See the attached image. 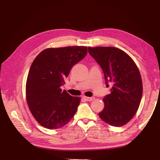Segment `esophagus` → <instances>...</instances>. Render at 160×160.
<instances>
[{"instance_id":"esophagus-1","label":"esophagus","mask_w":160,"mask_h":160,"mask_svg":"<svg viewBox=\"0 0 160 160\" xmlns=\"http://www.w3.org/2000/svg\"><path fill=\"white\" fill-rule=\"evenodd\" d=\"M83 98L86 100V101H87V102H91V101H92L94 99V97H83Z\"/></svg>"}]
</instances>
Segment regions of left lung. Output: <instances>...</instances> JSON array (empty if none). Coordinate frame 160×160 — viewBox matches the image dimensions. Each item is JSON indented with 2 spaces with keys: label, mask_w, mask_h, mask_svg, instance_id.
<instances>
[{
  "label": "left lung",
  "mask_w": 160,
  "mask_h": 160,
  "mask_svg": "<svg viewBox=\"0 0 160 160\" xmlns=\"http://www.w3.org/2000/svg\"><path fill=\"white\" fill-rule=\"evenodd\" d=\"M88 52L103 72L110 94L104 97V108L99 116L110 126L126 124L135 116L142 97V81L133 60L114 47L88 48Z\"/></svg>",
  "instance_id": "left-lung-1"
}]
</instances>
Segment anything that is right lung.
<instances>
[{
    "label": "right lung",
    "instance_id": "obj_1",
    "mask_svg": "<svg viewBox=\"0 0 160 160\" xmlns=\"http://www.w3.org/2000/svg\"><path fill=\"white\" fill-rule=\"evenodd\" d=\"M87 52L84 46L48 48L34 60L26 83V99L32 115L45 128H61L76 113L81 98L61 87L72 68Z\"/></svg>",
    "mask_w": 160,
    "mask_h": 160
}]
</instances>
